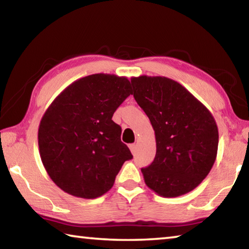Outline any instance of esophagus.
<instances>
[{
    "label": "esophagus",
    "mask_w": 249,
    "mask_h": 249,
    "mask_svg": "<svg viewBox=\"0 0 249 249\" xmlns=\"http://www.w3.org/2000/svg\"><path fill=\"white\" fill-rule=\"evenodd\" d=\"M136 144H130L129 145V149H130V151H132V154L134 155L135 153H136Z\"/></svg>",
    "instance_id": "esophagus-1"
}]
</instances>
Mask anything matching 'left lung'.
I'll list each match as a JSON object with an SVG mask.
<instances>
[{"label": "left lung", "mask_w": 249, "mask_h": 249, "mask_svg": "<svg viewBox=\"0 0 249 249\" xmlns=\"http://www.w3.org/2000/svg\"><path fill=\"white\" fill-rule=\"evenodd\" d=\"M135 100L148 116L156 156L142 168L147 187L175 197L192 191L215 161L218 130L210 111L184 87L166 77L130 79Z\"/></svg>", "instance_id": "obj_1"}]
</instances>
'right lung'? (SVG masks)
I'll return each instance as SVG.
<instances>
[{"label":"right lung","mask_w":249,"mask_h":249,"mask_svg":"<svg viewBox=\"0 0 249 249\" xmlns=\"http://www.w3.org/2000/svg\"><path fill=\"white\" fill-rule=\"evenodd\" d=\"M130 94L127 78L96 73L71 83L50 104L39 124V154L61 190L94 199L113 187L123 163L133 158L112 120Z\"/></svg>","instance_id":"obj_1"}]
</instances>
